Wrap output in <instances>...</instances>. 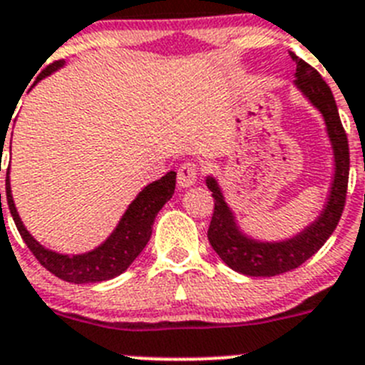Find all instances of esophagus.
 I'll return each mask as SVG.
<instances>
[{
	"label": "esophagus",
	"instance_id": "esophagus-1",
	"mask_svg": "<svg viewBox=\"0 0 365 365\" xmlns=\"http://www.w3.org/2000/svg\"><path fill=\"white\" fill-rule=\"evenodd\" d=\"M198 180V167L192 162H185L178 169V185L187 189V187H192Z\"/></svg>",
	"mask_w": 365,
	"mask_h": 365
}]
</instances>
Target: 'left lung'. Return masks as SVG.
I'll return each mask as SVG.
<instances>
[{
	"instance_id": "obj_1",
	"label": "left lung",
	"mask_w": 365,
	"mask_h": 365,
	"mask_svg": "<svg viewBox=\"0 0 365 365\" xmlns=\"http://www.w3.org/2000/svg\"><path fill=\"white\" fill-rule=\"evenodd\" d=\"M291 58L297 63L294 87L322 114L326 123V133L333 150V178H331L326 203L309 225H305L291 238L267 242V240L252 238L242 231L218 180L211 175L207 176L205 183L215 198V212L207 231L209 244L222 258L223 264L247 277L269 278L300 267L333 235L346 203L347 180H349V145H347L342 121L338 116L336 101L326 81L322 80L320 74L309 63H305L293 52Z\"/></svg>"
}]
</instances>
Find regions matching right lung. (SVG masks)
I'll return each mask as SVG.
<instances>
[{"label": "right lung", "instance_id": "obj_1", "mask_svg": "<svg viewBox=\"0 0 365 365\" xmlns=\"http://www.w3.org/2000/svg\"><path fill=\"white\" fill-rule=\"evenodd\" d=\"M63 65V60L51 63L45 71H41L38 81L51 76L52 72H56ZM3 138H5V130H3ZM3 145H5V142L1 143V150ZM5 187L6 203H9L16 227H18L23 242L27 244L32 255L36 256V260L61 280L72 282V284H94V282H105L110 280V278H116L118 274L127 271V267L136 260V256L143 251L150 235H153L154 218L160 212V209L175 195L176 173L170 170L160 180L143 187L138 192L136 198L129 203L127 211L123 212V216L118 222L116 229L107 236V240L101 242L93 251L81 252V255H63V252H56L39 244L19 218L16 203L12 200L9 173H6Z\"/></svg>", "mask_w": 365, "mask_h": 365}]
</instances>
